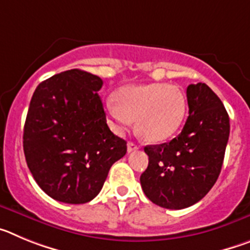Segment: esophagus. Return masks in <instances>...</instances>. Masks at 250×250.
<instances>
[{
    "label": "esophagus",
    "mask_w": 250,
    "mask_h": 250,
    "mask_svg": "<svg viewBox=\"0 0 250 250\" xmlns=\"http://www.w3.org/2000/svg\"><path fill=\"white\" fill-rule=\"evenodd\" d=\"M138 149H139V146L135 144V143H132V141H129V143H127V152L136 151Z\"/></svg>",
    "instance_id": "34e87169"
}]
</instances>
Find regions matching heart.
<instances>
[{
	"instance_id": "obj_1",
	"label": "heart",
	"mask_w": 250,
	"mask_h": 250,
	"mask_svg": "<svg viewBox=\"0 0 250 250\" xmlns=\"http://www.w3.org/2000/svg\"><path fill=\"white\" fill-rule=\"evenodd\" d=\"M111 127L123 132L135 120L136 132L158 144L175 135L188 112V100L178 86L161 83L125 85L106 104Z\"/></svg>"
}]
</instances>
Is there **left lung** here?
Returning <instances> with one entry per match:
<instances>
[{"mask_svg":"<svg viewBox=\"0 0 250 250\" xmlns=\"http://www.w3.org/2000/svg\"><path fill=\"white\" fill-rule=\"evenodd\" d=\"M189 116L176 138L144 147L149 165L141 174L145 195L167 209H184L202 200L219 176L228 144L229 115L207 83L187 89Z\"/></svg>","mask_w":250,"mask_h":250,"instance_id":"8db88e82","label":"left lung"}]
</instances>
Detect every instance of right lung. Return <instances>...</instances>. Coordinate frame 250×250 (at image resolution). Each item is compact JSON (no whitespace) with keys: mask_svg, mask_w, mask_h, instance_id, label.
<instances>
[{"mask_svg":"<svg viewBox=\"0 0 250 250\" xmlns=\"http://www.w3.org/2000/svg\"><path fill=\"white\" fill-rule=\"evenodd\" d=\"M103 80L67 70L35 90L23 127V151L39 187L57 202L83 204L100 193L126 141L112 134L98 91Z\"/></svg>","mask_w":250,"mask_h":250,"instance_id":"right-lung-1","label":"right lung"}]
</instances>
